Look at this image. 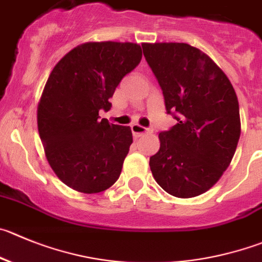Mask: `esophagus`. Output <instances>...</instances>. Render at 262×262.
I'll use <instances>...</instances> for the list:
<instances>
[{"mask_svg":"<svg viewBox=\"0 0 262 262\" xmlns=\"http://www.w3.org/2000/svg\"><path fill=\"white\" fill-rule=\"evenodd\" d=\"M131 129H133V134L135 136H141V135H144V134L151 133L150 128H146V127L140 126V124H138V123L133 124V126H131Z\"/></svg>","mask_w":262,"mask_h":262,"instance_id":"obj_1","label":"esophagus"}]
</instances>
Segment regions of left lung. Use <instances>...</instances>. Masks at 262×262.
<instances>
[{
    "mask_svg": "<svg viewBox=\"0 0 262 262\" xmlns=\"http://www.w3.org/2000/svg\"><path fill=\"white\" fill-rule=\"evenodd\" d=\"M167 114L178 121L159 134L149 166L163 190L191 198L212 188L233 159L241 136L233 84L210 56L188 43H143Z\"/></svg>",
    "mask_w": 262,
    "mask_h": 262,
    "instance_id": "left-lung-1",
    "label": "left lung"
}]
</instances>
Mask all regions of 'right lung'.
<instances>
[{"mask_svg": "<svg viewBox=\"0 0 262 262\" xmlns=\"http://www.w3.org/2000/svg\"><path fill=\"white\" fill-rule=\"evenodd\" d=\"M129 42L79 45L50 73L37 111L46 158L59 179L81 193L111 188L133 144L128 126L100 119L117 86L141 60Z\"/></svg>", "mask_w": 262, "mask_h": 262, "instance_id": "obj_1", "label": "right lung"}]
</instances>
